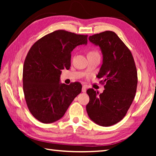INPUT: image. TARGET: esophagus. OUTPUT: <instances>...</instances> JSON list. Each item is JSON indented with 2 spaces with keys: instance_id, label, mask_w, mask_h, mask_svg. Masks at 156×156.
<instances>
[{
  "instance_id": "34e87169",
  "label": "esophagus",
  "mask_w": 156,
  "mask_h": 156,
  "mask_svg": "<svg viewBox=\"0 0 156 156\" xmlns=\"http://www.w3.org/2000/svg\"><path fill=\"white\" fill-rule=\"evenodd\" d=\"M82 91L83 92H85L86 91H87V88H86V86L84 85L83 87H82Z\"/></svg>"
}]
</instances>
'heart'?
Returning <instances> with one entry per match:
<instances>
[{"label":"heart","instance_id":"1","mask_svg":"<svg viewBox=\"0 0 156 156\" xmlns=\"http://www.w3.org/2000/svg\"><path fill=\"white\" fill-rule=\"evenodd\" d=\"M89 55H99V53L96 49H93V50H91L88 52V56Z\"/></svg>","mask_w":156,"mask_h":156}]
</instances>
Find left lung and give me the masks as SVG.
Here are the masks:
<instances>
[{"label": "left lung", "instance_id": "1", "mask_svg": "<svg viewBox=\"0 0 156 156\" xmlns=\"http://www.w3.org/2000/svg\"><path fill=\"white\" fill-rule=\"evenodd\" d=\"M88 39L99 45L103 55L97 77L102 78L105 90L99 94L88 89L87 111L92 121L108 127L121 121L133 102L137 86L136 66L131 51L115 32H101Z\"/></svg>", "mask_w": 156, "mask_h": 156}]
</instances>
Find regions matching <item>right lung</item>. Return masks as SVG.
Returning a JSON list of instances; mask_svg holds the SVG:
<instances>
[{"label": "right lung", "mask_w": 156, "mask_h": 156, "mask_svg": "<svg viewBox=\"0 0 156 156\" xmlns=\"http://www.w3.org/2000/svg\"><path fill=\"white\" fill-rule=\"evenodd\" d=\"M87 35L57 30L39 39L26 56L23 70V92L31 115L41 122L51 123L64 115L82 91L78 82L59 83L62 69L71 65V52L87 44Z\"/></svg>", "instance_id": "add662e5"}]
</instances>
